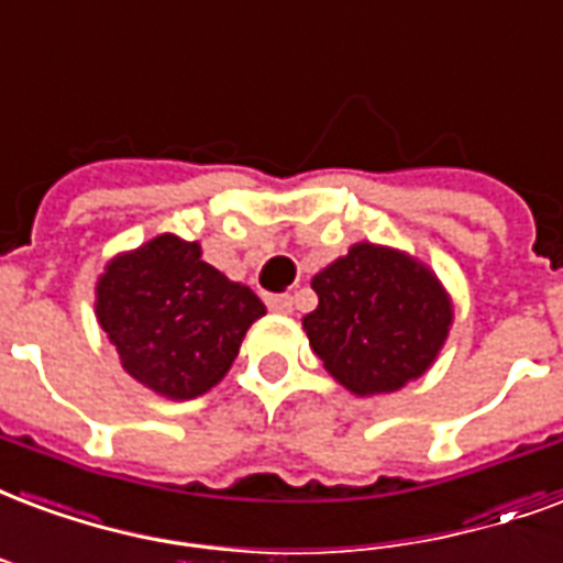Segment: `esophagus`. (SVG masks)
Segmentation results:
<instances>
[{
  "label": "esophagus",
  "instance_id": "34e87169",
  "mask_svg": "<svg viewBox=\"0 0 563 563\" xmlns=\"http://www.w3.org/2000/svg\"><path fill=\"white\" fill-rule=\"evenodd\" d=\"M265 303H268V310L277 312V316H289L291 312V295H268Z\"/></svg>",
  "mask_w": 563,
  "mask_h": 563
}]
</instances>
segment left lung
I'll return each instance as SVG.
<instances>
[{
  "label": "left lung",
  "instance_id": "8db88e82",
  "mask_svg": "<svg viewBox=\"0 0 563 563\" xmlns=\"http://www.w3.org/2000/svg\"><path fill=\"white\" fill-rule=\"evenodd\" d=\"M319 307L300 324L312 354L351 396L398 393L434 366L454 321L452 295L422 260L357 242L312 277Z\"/></svg>",
  "mask_w": 563,
  "mask_h": 563
}]
</instances>
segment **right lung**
Listing matches in <instances>:
<instances>
[{"mask_svg":"<svg viewBox=\"0 0 563 563\" xmlns=\"http://www.w3.org/2000/svg\"><path fill=\"white\" fill-rule=\"evenodd\" d=\"M93 310L132 380L167 401L206 396L265 316L247 286L203 263L200 242L158 233L111 256L93 286Z\"/></svg>","mask_w":563,"mask_h":563,"instance_id":"1","label":"right lung"}]
</instances>
